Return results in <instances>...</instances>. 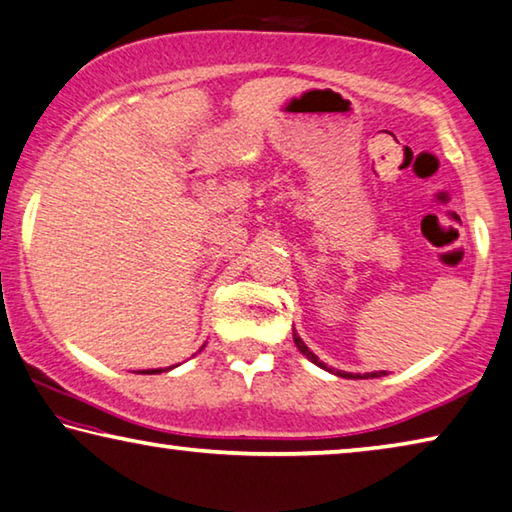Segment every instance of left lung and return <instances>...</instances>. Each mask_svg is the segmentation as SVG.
<instances>
[{
    "instance_id": "8db88e82",
    "label": "left lung",
    "mask_w": 512,
    "mask_h": 512,
    "mask_svg": "<svg viewBox=\"0 0 512 512\" xmlns=\"http://www.w3.org/2000/svg\"><path fill=\"white\" fill-rule=\"evenodd\" d=\"M294 344L298 346V351L303 353L307 360L316 364V367H321V369H326V371H330V373H335V376H339V378H380V376H387L385 371H373V373H364V376H362V373H348V371H339V369H332V367H328L326 362H321V360L316 358V355L310 351V348L305 346L303 339H300V337L296 335V330H294Z\"/></svg>"
}]
</instances>
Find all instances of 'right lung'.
<instances>
[{"label":"right lung","mask_w":512,"mask_h":512,"mask_svg":"<svg viewBox=\"0 0 512 512\" xmlns=\"http://www.w3.org/2000/svg\"><path fill=\"white\" fill-rule=\"evenodd\" d=\"M177 367V364H175ZM173 367H168V369H148V371H141V373H161V371H170Z\"/></svg>","instance_id":"right-lung-1"}]
</instances>
